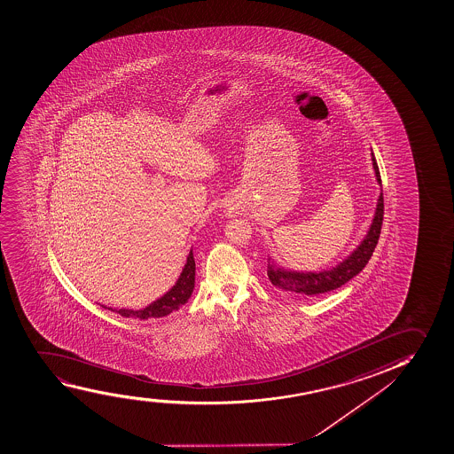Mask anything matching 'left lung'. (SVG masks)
I'll list each match as a JSON object with an SVG mask.
<instances>
[{"label": "left lung", "mask_w": 454, "mask_h": 454, "mask_svg": "<svg viewBox=\"0 0 454 454\" xmlns=\"http://www.w3.org/2000/svg\"><path fill=\"white\" fill-rule=\"evenodd\" d=\"M372 163L375 169L376 182L380 186V174L376 163L375 156L372 153ZM384 215V197H382V186L380 194L376 203L375 215L372 220L369 231L358 247H355L348 257L342 262L329 269L321 270H292L286 269L275 262L274 258L268 257V277L270 283L287 294H294L297 297H317L321 294L335 291L348 281L352 280L355 275H358L365 264L369 263L372 254L375 251L380 239V226Z\"/></svg>", "instance_id": "8db88e82"}]
</instances>
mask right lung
<instances>
[{
    "label": "right lung",
    "mask_w": 454,
    "mask_h": 454,
    "mask_svg": "<svg viewBox=\"0 0 454 454\" xmlns=\"http://www.w3.org/2000/svg\"><path fill=\"white\" fill-rule=\"evenodd\" d=\"M194 283H196V262H194V254L191 249L186 263L180 272L179 278L174 283L173 287L162 297L157 298L156 301L150 302L148 306L142 309H113L106 308L101 304L102 308L112 310L114 314H119L125 318L150 319L162 318L167 315L173 314L179 310L185 302L190 300L191 294L194 291Z\"/></svg>",
    "instance_id": "right-lung-1"
}]
</instances>
